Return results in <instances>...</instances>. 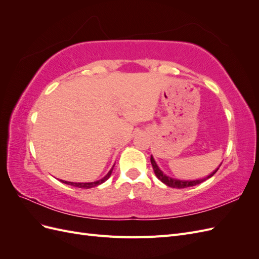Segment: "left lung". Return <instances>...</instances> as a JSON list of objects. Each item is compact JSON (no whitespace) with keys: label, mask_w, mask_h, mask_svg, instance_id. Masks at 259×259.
Masks as SVG:
<instances>
[{"label":"left lung","mask_w":259,"mask_h":259,"mask_svg":"<svg viewBox=\"0 0 259 259\" xmlns=\"http://www.w3.org/2000/svg\"><path fill=\"white\" fill-rule=\"evenodd\" d=\"M150 161H151V164H152V167H153L155 176L158 177L163 184H165L166 186H168V187H170V188H177V189H182V188L192 187V186L199 185V184H201V183H203V182H205L206 179H208V178H210L211 176H213V175L216 173V171L218 170L219 166L222 165V164H221V165H219V166L213 171V173L209 174L207 177H204V178H202V179H197V180H179V179H175V178H170V177L166 176L165 174H163V171L159 168L158 164L155 163V161H154L152 155H151V158H150Z\"/></svg>","instance_id":"left-lung-1"}]
</instances>
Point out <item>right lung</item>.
Masks as SVG:
<instances>
[{
	"mask_svg": "<svg viewBox=\"0 0 259 259\" xmlns=\"http://www.w3.org/2000/svg\"><path fill=\"white\" fill-rule=\"evenodd\" d=\"M113 167H114V165L112 166V168L108 171V174L104 177V178H101V179H99V180H97V182H93V183H71V182H65V180H60L61 183H64V184H67V185H70V186H73V187H77V188H82V189H90V188H93V187H96V186H98V185H100V184H103V183H105L106 180L111 176V173H112V170H113Z\"/></svg>",
	"mask_w": 259,
	"mask_h": 259,
	"instance_id": "add662e5",
	"label": "right lung"
}]
</instances>
